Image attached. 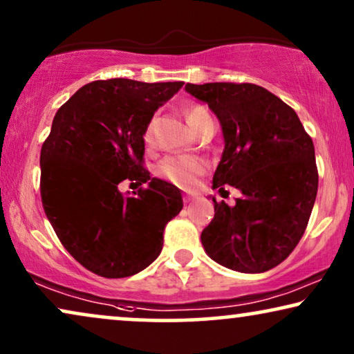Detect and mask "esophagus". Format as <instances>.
<instances>
[{"label":"esophagus","mask_w":354,"mask_h":354,"mask_svg":"<svg viewBox=\"0 0 354 354\" xmlns=\"http://www.w3.org/2000/svg\"><path fill=\"white\" fill-rule=\"evenodd\" d=\"M192 199H194V197H192L191 194H186V196H185V202H191Z\"/></svg>","instance_id":"1"}]
</instances>
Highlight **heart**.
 I'll return each mask as SVG.
<instances>
[{
	"label": "heart",
	"instance_id": "1",
	"mask_svg": "<svg viewBox=\"0 0 354 354\" xmlns=\"http://www.w3.org/2000/svg\"><path fill=\"white\" fill-rule=\"evenodd\" d=\"M186 120L192 129L201 133L205 126L214 124L210 113L202 105H191L186 110ZM152 124H149L144 131V142L152 144ZM207 171V163L194 155H168L158 163L157 173L163 180H167L178 186H191L197 176Z\"/></svg>",
	"mask_w": 354,
	"mask_h": 354
}]
</instances>
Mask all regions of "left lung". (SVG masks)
<instances>
[{
  "label": "left lung",
  "mask_w": 354,
  "mask_h": 354,
  "mask_svg": "<svg viewBox=\"0 0 354 354\" xmlns=\"http://www.w3.org/2000/svg\"><path fill=\"white\" fill-rule=\"evenodd\" d=\"M218 118L225 149L214 189L241 191L234 207L212 197L215 215L201 234L205 252L243 273L277 267L298 246L317 196L314 144L298 115L256 84H186ZM226 192V191H225Z\"/></svg>",
  "instance_id": "obj_1"
}]
</instances>
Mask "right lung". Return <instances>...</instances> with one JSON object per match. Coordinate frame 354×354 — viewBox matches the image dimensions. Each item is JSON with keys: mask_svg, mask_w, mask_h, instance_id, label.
I'll return each mask as SVG.
<instances>
[{"mask_svg": "<svg viewBox=\"0 0 354 354\" xmlns=\"http://www.w3.org/2000/svg\"><path fill=\"white\" fill-rule=\"evenodd\" d=\"M181 87L95 81L56 111L40 152L41 204L66 251L97 275L124 279L149 267L183 209L180 189L144 168V131ZM121 182L141 187L124 196Z\"/></svg>", "mask_w": 354, "mask_h": 354, "instance_id": "obj_1", "label": "right lung"}]
</instances>
